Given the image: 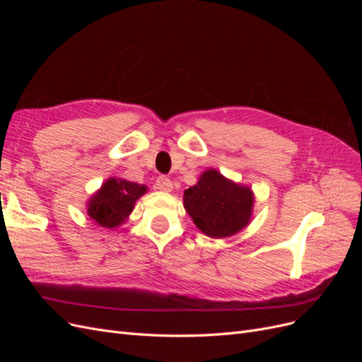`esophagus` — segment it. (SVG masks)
Returning a JSON list of instances; mask_svg holds the SVG:
<instances>
[{"label": "esophagus", "instance_id": "1", "mask_svg": "<svg viewBox=\"0 0 362 362\" xmlns=\"http://www.w3.org/2000/svg\"><path fill=\"white\" fill-rule=\"evenodd\" d=\"M172 187H173L172 181L168 177H164V175H160L156 181V189H158L160 192H170Z\"/></svg>", "mask_w": 362, "mask_h": 362}]
</instances>
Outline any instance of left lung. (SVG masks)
Segmentation results:
<instances>
[{
    "label": "left lung",
    "instance_id": "obj_1",
    "mask_svg": "<svg viewBox=\"0 0 362 362\" xmlns=\"http://www.w3.org/2000/svg\"><path fill=\"white\" fill-rule=\"evenodd\" d=\"M252 205L254 196L249 187L223 178L214 169L204 172L198 184L184 192V206L194 225L213 238L243 229L249 223Z\"/></svg>",
    "mask_w": 362,
    "mask_h": 362
}]
</instances>
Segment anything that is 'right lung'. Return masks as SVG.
<instances>
[{
    "instance_id": "right-lung-1",
    "label": "right lung",
    "mask_w": 362,
    "mask_h": 362,
    "mask_svg": "<svg viewBox=\"0 0 362 362\" xmlns=\"http://www.w3.org/2000/svg\"><path fill=\"white\" fill-rule=\"evenodd\" d=\"M145 192L146 185L110 178L90 199L87 214L100 226H119L133 211L134 202Z\"/></svg>"
}]
</instances>
